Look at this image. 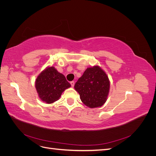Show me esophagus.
Listing matches in <instances>:
<instances>
[{"instance_id":"1","label":"esophagus","mask_w":156,"mask_h":156,"mask_svg":"<svg viewBox=\"0 0 156 156\" xmlns=\"http://www.w3.org/2000/svg\"><path fill=\"white\" fill-rule=\"evenodd\" d=\"M70 84H71V85H72V87H74V84H75V82L74 81H71Z\"/></svg>"}]
</instances>
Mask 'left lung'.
I'll list each match as a JSON object with an SVG mask.
<instances>
[{"label": "left lung", "instance_id": "left-lung-1", "mask_svg": "<svg viewBox=\"0 0 156 156\" xmlns=\"http://www.w3.org/2000/svg\"><path fill=\"white\" fill-rule=\"evenodd\" d=\"M74 88L86 106L90 108L100 107L107 100L110 81L105 71L96 65L84 71L75 84Z\"/></svg>", "mask_w": 156, "mask_h": 156}]
</instances>
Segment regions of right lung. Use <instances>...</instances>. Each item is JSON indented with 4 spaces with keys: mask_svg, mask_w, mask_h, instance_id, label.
Listing matches in <instances>:
<instances>
[{
    "mask_svg": "<svg viewBox=\"0 0 156 156\" xmlns=\"http://www.w3.org/2000/svg\"><path fill=\"white\" fill-rule=\"evenodd\" d=\"M71 87L64 75L54 66H48L37 75L35 87L41 101L48 104L58 100L62 93Z\"/></svg>",
    "mask_w": 156,
    "mask_h": 156,
    "instance_id": "add662e5",
    "label": "right lung"
}]
</instances>
